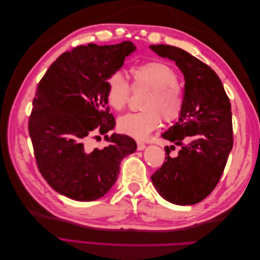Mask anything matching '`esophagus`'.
Listing matches in <instances>:
<instances>
[{
  "label": "esophagus",
  "instance_id": "1",
  "mask_svg": "<svg viewBox=\"0 0 260 260\" xmlns=\"http://www.w3.org/2000/svg\"><path fill=\"white\" fill-rule=\"evenodd\" d=\"M137 148L139 149V151H143V149L145 148V144L143 142H141V141H138V142H137Z\"/></svg>",
  "mask_w": 260,
  "mask_h": 260
}]
</instances>
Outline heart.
<instances>
[{"label":"heart","instance_id":"b5f03b06","mask_svg":"<svg viewBox=\"0 0 260 260\" xmlns=\"http://www.w3.org/2000/svg\"><path fill=\"white\" fill-rule=\"evenodd\" d=\"M133 89H146L143 111L130 113L118 120V129L124 135L143 140L165 122L177 120L183 111V93L176 73L160 61H148L130 68ZM132 88L120 74H113L106 80V100L116 111L128 105Z\"/></svg>","mask_w":260,"mask_h":260}]
</instances>
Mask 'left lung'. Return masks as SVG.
Listing matches in <instances>:
<instances>
[{"label":"left lung","mask_w":260,"mask_h":260,"mask_svg":"<svg viewBox=\"0 0 260 260\" xmlns=\"http://www.w3.org/2000/svg\"><path fill=\"white\" fill-rule=\"evenodd\" d=\"M161 57L176 62L184 76V106L179 121L161 137L166 146L162 166L152 175L162 198L177 205H193L206 199L217 186L233 146L231 104L221 80L205 62L177 46H149Z\"/></svg>","instance_id":"left-lung-1"}]
</instances>
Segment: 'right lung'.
<instances>
[{"instance_id": "add662e5", "label": "right lung", "mask_w": 260, "mask_h": 260, "mask_svg": "<svg viewBox=\"0 0 260 260\" xmlns=\"http://www.w3.org/2000/svg\"><path fill=\"white\" fill-rule=\"evenodd\" d=\"M136 51L130 41L90 43L62 53L38 83L28 130L37 166L51 187L67 198L91 202L116 182L120 161L137 149L125 135L107 132L115 118L106 100V80ZM110 144L92 150L90 138Z\"/></svg>"}]
</instances>
